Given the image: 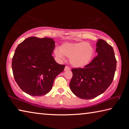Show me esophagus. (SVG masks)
<instances>
[{
    "mask_svg": "<svg viewBox=\"0 0 129 129\" xmlns=\"http://www.w3.org/2000/svg\"><path fill=\"white\" fill-rule=\"evenodd\" d=\"M70 70V68H69V67H67V66H66L65 67V68H64V71H69Z\"/></svg>",
    "mask_w": 129,
    "mask_h": 129,
    "instance_id": "esophagus-1",
    "label": "esophagus"
}]
</instances>
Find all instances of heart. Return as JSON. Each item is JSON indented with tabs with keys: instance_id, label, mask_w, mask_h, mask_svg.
<instances>
[{
	"instance_id": "obj_1",
	"label": "heart",
	"mask_w": 129,
	"mask_h": 129,
	"mask_svg": "<svg viewBox=\"0 0 129 129\" xmlns=\"http://www.w3.org/2000/svg\"><path fill=\"white\" fill-rule=\"evenodd\" d=\"M94 48L90 43L84 41L78 43H65L60 49H54L57 57L64 59V56L70 58V63L73 67L80 68L90 63L94 55Z\"/></svg>"
}]
</instances>
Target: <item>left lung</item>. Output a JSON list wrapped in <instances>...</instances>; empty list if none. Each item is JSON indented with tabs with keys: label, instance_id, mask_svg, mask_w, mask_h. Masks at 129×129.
<instances>
[{
	"label": "left lung",
	"instance_id": "left-lung-1",
	"mask_svg": "<svg viewBox=\"0 0 129 129\" xmlns=\"http://www.w3.org/2000/svg\"><path fill=\"white\" fill-rule=\"evenodd\" d=\"M97 56L84 68L72 69L69 84L71 91L81 99L89 100L101 94L114 77L117 61L113 47L102 39L96 44Z\"/></svg>",
	"mask_w": 129,
	"mask_h": 129
}]
</instances>
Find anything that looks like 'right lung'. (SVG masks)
<instances>
[{"label": "right lung", "instance_id": "right-lung-1", "mask_svg": "<svg viewBox=\"0 0 129 129\" xmlns=\"http://www.w3.org/2000/svg\"><path fill=\"white\" fill-rule=\"evenodd\" d=\"M55 48L53 39L30 37L19 44L12 61L13 75L23 91L32 96L49 93L56 76L65 65L56 62L52 56Z\"/></svg>", "mask_w": 129, "mask_h": 129}]
</instances>
